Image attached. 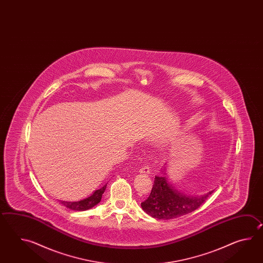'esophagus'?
Returning a JSON list of instances; mask_svg holds the SVG:
<instances>
[{
    "instance_id": "esophagus-1",
    "label": "esophagus",
    "mask_w": 263,
    "mask_h": 263,
    "mask_svg": "<svg viewBox=\"0 0 263 263\" xmlns=\"http://www.w3.org/2000/svg\"><path fill=\"white\" fill-rule=\"evenodd\" d=\"M139 172L142 174H148L151 172V169L147 165H145V166L140 168Z\"/></svg>"
}]
</instances>
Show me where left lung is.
<instances>
[{"label": "left lung", "instance_id": "obj_1", "mask_svg": "<svg viewBox=\"0 0 263 263\" xmlns=\"http://www.w3.org/2000/svg\"><path fill=\"white\" fill-rule=\"evenodd\" d=\"M162 173L165 175L164 171ZM213 191L199 196H185L174 189L165 176H156L151 195L141 203V207L153 218H177L196 211L207 200Z\"/></svg>", "mask_w": 263, "mask_h": 263}]
</instances>
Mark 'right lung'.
Listing matches in <instances>:
<instances>
[{"label": "right lung", "instance_id": "right-lung-1", "mask_svg": "<svg viewBox=\"0 0 263 263\" xmlns=\"http://www.w3.org/2000/svg\"><path fill=\"white\" fill-rule=\"evenodd\" d=\"M106 186L107 184L104 185L103 187H101V189L95 191L92 196H90L89 197L83 199V200L74 202L60 201V203L73 211H86L88 209L94 207L99 202L101 201V196L105 192Z\"/></svg>", "mask_w": 263, "mask_h": 263}]
</instances>
